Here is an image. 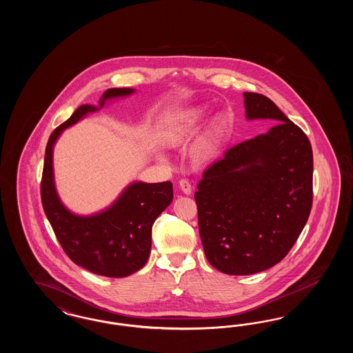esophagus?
Returning <instances> with one entry per match:
<instances>
[{
    "instance_id": "esophagus-1",
    "label": "esophagus",
    "mask_w": 353,
    "mask_h": 353,
    "mask_svg": "<svg viewBox=\"0 0 353 353\" xmlns=\"http://www.w3.org/2000/svg\"><path fill=\"white\" fill-rule=\"evenodd\" d=\"M179 186H180V189H181V192H183L184 194H190V193H192V185L189 184L188 180H185V179L180 180Z\"/></svg>"
}]
</instances>
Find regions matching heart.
<instances>
[{
	"instance_id": "heart-1",
	"label": "heart",
	"mask_w": 353,
	"mask_h": 353,
	"mask_svg": "<svg viewBox=\"0 0 353 353\" xmlns=\"http://www.w3.org/2000/svg\"><path fill=\"white\" fill-rule=\"evenodd\" d=\"M205 118V110L199 107L188 111L185 115H183L176 127V131L172 136V140L174 143H180L188 140L192 134L197 131L200 127L202 120ZM219 148V136L214 131H210L209 134L202 136L197 145V152L200 153L202 157H212ZM161 160H164L163 156H159Z\"/></svg>"
}]
</instances>
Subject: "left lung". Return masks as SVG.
<instances>
[{
  "instance_id": "obj_1",
  "label": "left lung",
  "mask_w": 353,
  "mask_h": 353,
  "mask_svg": "<svg viewBox=\"0 0 353 353\" xmlns=\"http://www.w3.org/2000/svg\"><path fill=\"white\" fill-rule=\"evenodd\" d=\"M243 99L246 120L275 125L226 152L203 172L194 193L205 255L229 275L281 262L312 206L310 140L268 97L245 92Z\"/></svg>"
}]
</instances>
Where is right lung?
Wrapping results in <instances>:
<instances>
[{"label": "right lung", "mask_w": 353, "mask_h": 353, "mask_svg": "<svg viewBox=\"0 0 353 353\" xmlns=\"http://www.w3.org/2000/svg\"><path fill=\"white\" fill-rule=\"evenodd\" d=\"M134 88H110L98 105L83 104L50 134L41 184L45 214L68 258L97 275L124 278L141 269L151 252L152 226L173 200V186L165 183L134 181L110 206L92 214H77L62 202L54 179L52 153L57 140L68 127L111 101L131 97Z\"/></svg>", "instance_id": "1"}]
</instances>
